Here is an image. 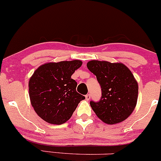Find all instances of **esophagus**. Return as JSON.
Masks as SVG:
<instances>
[{"mask_svg": "<svg viewBox=\"0 0 161 161\" xmlns=\"http://www.w3.org/2000/svg\"><path fill=\"white\" fill-rule=\"evenodd\" d=\"M85 98H86V100H89L90 99V94H86L85 96Z\"/></svg>", "mask_w": 161, "mask_h": 161, "instance_id": "esophagus-1", "label": "esophagus"}]
</instances>
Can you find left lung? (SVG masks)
<instances>
[{
  "mask_svg": "<svg viewBox=\"0 0 161 161\" xmlns=\"http://www.w3.org/2000/svg\"><path fill=\"white\" fill-rule=\"evenodd\" d=\"M86 66L102 90L100 100L90 103L97 117L108 125L125 120L134 111L138 95V82L129 68L122 63L97 60L88 61Z\"/></svg>",
  "mask_w": 161,
  "mask_h": 161,
  "instance_id": "left-lung-1",
  "label": "left lung"
}]
</instances>
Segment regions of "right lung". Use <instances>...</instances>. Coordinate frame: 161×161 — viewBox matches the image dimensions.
<instances>
[{"label":"right lung","mask_w":161,"mask_h":161,"mask_svg":"<svg viewBox=\"0 0 161 161\" xmlns=\"http://www.w3.org/2000/svg\"><path fill=\"white\" fill-rule=\"evenodd\" d=\"M80 60L48 62L34 71L29 80L30 103L37 115L50 124L69 120L85 97L76 91L71 75L82 65Z\"/></svg>","instance_id":"obj_1"}]
</instances>
